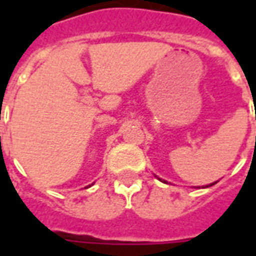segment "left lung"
I'll return each mask as SVG.
<instances>
[{"label":"left lung","instance_id":"1","mask_svg":"<svg viewBox=\"0 0 256 256\" xmlns=\"http://www.w3.org/2000/svg\"><path fill=\"white\" fill-rule=\"evenodd\" d=\"M156 177V176H155ZM158 180H159V181H162V182H164V184H168L166 181V180H162V178H159L158 177ZM218 182V181H215V182H211V184H208V185H206V186H202V188H210V186H212V185H215V184ZM194 188H200V186H194Z\"/></svg>","mask_w":256,"mask_h":256}]
</instances>
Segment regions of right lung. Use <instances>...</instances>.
<instances>
[{"mask_svg":"<svg viewBox=\"0 0 256 256\" xmlns=\"http://www.w3.org/2000/svg\"><path fill=\"white\" fill-rule=\"evenodd\" d=\"M92 185H93V184H92ZM92 185H88V186H84V188H90V186H92Z\"/></svg>","mask_w":256,"mask_h":256,"instance_id":"obj_1","label":"right lung"}]
</instances>
